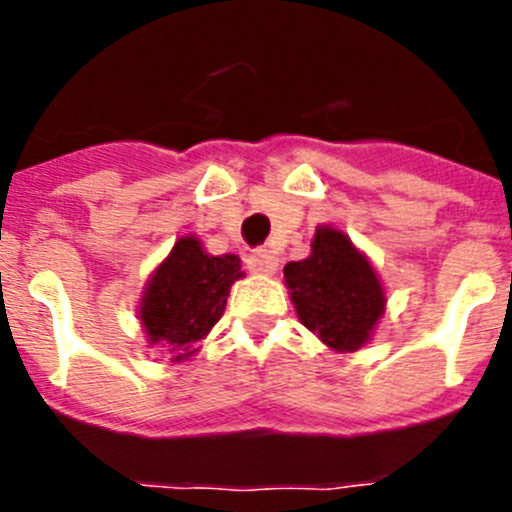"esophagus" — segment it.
I'll return each instance as SVG.
<instances>
[{
    "instance_id": "obj_1",
    "label": "esophagus",
    "mask_w": 512,
    "mask_h": 512,
    "mask_svg": "<svg viewBox=\"0 0 512 512\" xmlns=\"http://www.w3.org/2000/svg\"><path fill=\"white\" fill-rule=\"evenodd\" d=\"M247 267L257 275H272L277 270V257L270 250H255L247 257Z\"/></svg>"
}]
</instances>
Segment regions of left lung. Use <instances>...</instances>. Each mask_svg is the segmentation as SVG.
I'll return each instance as SVG.
<instances>
[{"label":"left lung","instance_id":"left-lung-1","mask_svg":"<svg viewBox=\"0 0 512 512\" xmlns=\"http://www.w3.org/2000/svg\"><path fill=\"white\" fill-rule=\"evenodd\" d=\"M297 317L334 352H356L384 314L386 294L374 267L334 227H317L307 260L285 265Z\"/></svg>","mask_w":512,"mask_h":512}]
</instances>
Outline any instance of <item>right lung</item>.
I'll return each instance as SVG.
<instances>
[{
    "instance_id": "right-lung-1",
    "label": "right lung",
    "mask_w": 512,
    "mask_h": 512,
    "mask_svg": "<svg viewBox=\"0 0 512 512\" xmlns=\"http://www.w3.org/2000/svg\"><path fill=\"white\" fill-rule=\"evenodd\" d=\"M245 277L237 255H208L193 235L180 237L156 267L141 299L148 344H160L183 361L223 317L232 282Z\"/></svg>"
}]
</instances>
